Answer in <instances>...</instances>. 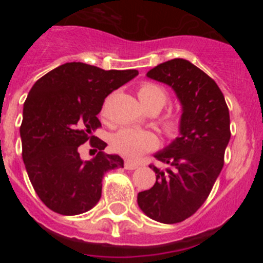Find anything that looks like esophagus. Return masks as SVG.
<instances>
[{"mask_svg":"<svg viewBox=\"0 0 263 263\" xmlns=\"http://www.w3.org/2000/svg\"><path fill=\"white\" fill-rule=\"evenodd\" d=\"M139 166H141V164L137 163V162H133V160H126V162H125V168L126 170H136L138 168Z\"/></svg>","mask_w":263,"mask_h":263,"instance_id":"1","label":"esophagus"}]
</instances>
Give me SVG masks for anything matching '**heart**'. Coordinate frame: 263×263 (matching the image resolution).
Listing matches in <instances>:
<instances>
[{
    "mask_svg": "<svg viewBox=\"0 0 263 263\" xmlns=\"http://www.w3.org/2000/svg\"><path fill=\"white\" fill-rule=\"evenodd\" d=\"M138 99L148 111H159L168 101V95L162 87L154 83H143L138 88ZM182 127L179 115H170L163 120V130L168 137H175ZM158 137L148 130L125 127L115 134L111 146L116 152L127 158H138L146 152L158 147Z\"/></svg>",
    "mask_w": 263,
    "mask_h": 263,
    "instance_id": "obj_1",
    "label": "heart"
}]
</instances>
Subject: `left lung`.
I'll return each instance as SVG.
<instances>
[{"instance_id":"obj_1","label":"left lung","mask_w":263,"mask_h":263,"mask_svg":"<svg viewBox=\"0 0 263 263\" xmlns=\"http://www.w3.org/2000/svg\"><path fill=\"white\" fill-rule=\"evenodd\" d=\"M168 85L182 105L179 137L155 153L164 168L150 164L157 180L139 192L138 206L147 217L176 224L194 215L210 195L224 166L231 120L215 80L185 59L160 63L146 73Z\"/></svg>"}]
</instances>
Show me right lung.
<instances>
[{"instance_id": "right-lung-1", "label": "right lung", "mask_w": 263, "mask_h": 263, "mask_svg": "<svg viewBox=\"0 0 263 263\" xmlns=\"http://www.w3.org/2000/svg\"><path fill=\"white\" fill-rule=\"evenodd\" d=\"M138 75L137 69H110L80 62L62 64L42 76L23 104L20 133L27 175L46 206L75 216L92 210L101 197L103 176L124 167L117 154L93 136L104 100ZM90 140L99 154L83 161L78 146Z\"/></svg>"}]
</instances>
